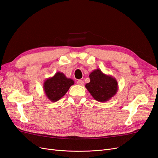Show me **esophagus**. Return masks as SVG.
Returning <instances> with one entry per match:
<instances>
[{
    "mask_svg": "<svg viewBox=\"0 0 158 158\" xmlns=\"http://www.w3.org/2000/svg\"><path fill=\"white\" fill-rule=\"evenodd\" d=\"M77 84L80 85H84V81L82 80H78L77 81Z\"/></svg>",
    "mask_w": 158,
    "mask_h": 158,
    "instance_id": "1",
    "label": "esophagus"
}]
</instances>
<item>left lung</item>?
<instances>
[{"instance_id":"left-lung-1","label":"left lung","mask_w":158,"mask_h":158,"mask_svg":"<svg viewBox=\"0 0 158 158\" xmlns=\"http://www.w3.org/2000/svg\"><path fill=\"white\" fill-rule=\"evenodd\" d=\"M89 77L90 82L85 84V87L96 101L106 102L117 94L118 82L112 76L104 74L98 69L94 70Z\"/></svg>"}]
</instances>
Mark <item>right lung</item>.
Listing matches in <instances>:
<instances>
[{"label":"right lung","instance_id":"add662e5","mask_svg":"<svg viewBox=\"0 0 158 158\" xmlns=\"http://www.w3.org/2000/svg\"><path fill=\"white\" fill-rule=\"evenodd\" d=\"M74 84L73 80L66 78L64 73L57 72L52 77L45 80L43 87L48 99L55 102L63 98Z\"/></svg>","mask_w":158,"mask_h":158}]
</instances>
